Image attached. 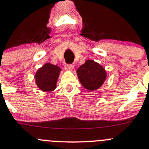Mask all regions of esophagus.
Here are the masks:
<instances>
[{"label": "esophagus", "instance_id": "34e87169", "mask_svg": "<svg viewBox=\"0 0 149 149\" xmlns=\"http://www.w3.org/2000/svg\"><path fill=\"white\" fill-rule=\"evenodd\" d=\"M74 68V65L73 64H65V70H72Z\"/></svg>", "mask_w": 149, "mask_h": 149}]
</instances>
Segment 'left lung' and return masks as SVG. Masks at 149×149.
I'll return each instance as SVG.
<instances>
[{
  "label": "left lung",
  "instance_id": "left-lung-1",
  "mask_svg": "<svg viewBox=\"0 0 149 149\" xmlns=\"http://www.w3.org/2000/svg\"><path fill=\"white\" fill-rule=\"evenodd\" d=\"M76 72L80 82L88 91H94L101 87L106 78L104 68L92 60H87Z\"/></svg>",
  "mask_w": 149,
  "mask_h": 149
}]
</instances>
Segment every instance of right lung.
<instances>
[{"instance_id": "right-lung-1", "label": "right lung", "mask_w": 149, "mask_h": 149, "mask_svg": "<svg viewBox=\"0 0 149 149\" xmlns=\"http://www.w3.org/2000/svg\"><path fill=\"white\" fill-rule=\"evenodd\" d=\"M61 68L57 65L46 63L39 68L36 73L35 79L38 87L44 91H52L56 87Z\"/></svg>"}]
</instances>
